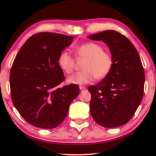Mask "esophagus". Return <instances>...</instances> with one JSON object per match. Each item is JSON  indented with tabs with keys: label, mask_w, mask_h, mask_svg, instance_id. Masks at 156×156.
<instances>
[{
	"label": "esophagus",
	"mask_w": 156,
	"mask_h": 156,
	"mask_svg": "<svg viewBox=\"0 0 156 156\" xmlns=\"http://www.w3.org/2000/svg\"><path fill=\"white\" fill-rule=\"evenodd\" d=\"M80 89H81V90H84V89H86L87 88L84 86H80Z\"/></svg>",
	"instance_id": "1"
}]
</instances>
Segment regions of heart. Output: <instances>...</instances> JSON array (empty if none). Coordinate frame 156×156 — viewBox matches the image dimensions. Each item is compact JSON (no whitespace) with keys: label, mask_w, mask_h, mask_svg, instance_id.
Returning a JSON list of instances; mask_svg holds the SVG:
<instances>
[{"label":"heart","mask_w":156,"mask_h":156,"mask_svg":"<svg viewBox=\"0 0 156 156\" xmlns=\"http://www.w3.org/2000/svg\"><path fill=\"white\" fill-rule=\"evenodd\" d=\"M75 55L86 59L82 67V71L76 72L68 78L70 84H85L94 79H102L107 76L113 66V59L109 53L104 51L101 44L94 42H85L76 47ZM59 67L66 74H71L74 70V60L67 51L60 52L57 59Z\"/></svg>","instance_id":"1"}]
</instances>
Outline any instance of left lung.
Masks as SVG:
<instances>
[{
  "label": "left lung",
  "mask_w": 156,
  "mask_h": 156,
  "mask_svg": "<svg viewBox=\"0 0 156 156\" xmlns=\"http://www.w3.org/2000/svg\"><path fill=\"white\" fill-rule=\"evenodd\" d=\"M88 37L107 44L113 59L107 76L88 88L91 115L103 127L120 126L131 120L144 97L141 60L131 42L119 32L105 30Z\"/></svg>",
  "instance_id": "obj_1"
}]
</instances>
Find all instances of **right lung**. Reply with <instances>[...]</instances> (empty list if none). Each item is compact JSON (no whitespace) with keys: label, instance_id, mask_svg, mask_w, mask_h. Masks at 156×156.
Returning <instances> with one entry per match:
<instances>
[{"label":"right lung","instance_id":"obj_1","mask_svg":"<svg viewBox=\"0 0 156 156\" xmlns=\"http://www.w3.org/2000/svg\"><path fill=\"white\" fill-rule=\"evenodd\" d=\"M73 37L39 33L31 36L16 55L10 72V87L15 107L30 124L54 129L64 121L72 101L80 93L72 84L57 86L65 80L58 57Z\"/></svg>","mask_w":156,"mask_h":156}]
</instances>
